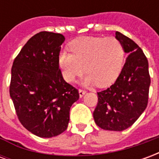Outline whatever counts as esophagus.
<instances>
[{"label":"esophagus","mask_w":159,"mask_h":159,"mask_svg":"<svg viewBox=\"0 0 159 159\" xmlns=\"http://www.w3.org/2000/svg\"><path fill=\"white\" fill-rule=\"evenodd\" d=\"M78 91H79V95H80V97H81V98H82V97H83V95H84V94L86 93V91H85V90H83V89H79Z\"/></svg>","instance_id":"1"}]
</instances>
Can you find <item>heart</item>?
Listing matches in <instances>:
<instances>
[{
    "mask_svg": "<svg viewBox=\"0 0 159 159\" xmlns=\"http://www.w3.org/2000/svg\"><path fill=\"white\" fill-rule=\"evenodd\" d=\"M72 53L59 52V68L64 78L74 82L85 70L88 73L83 83L107 87L119 76L124 61V49L115 37L85 36L72 41L70 44Z\"/></svg>",
    "mask_w": 159,
    "mask_h": 159,
    "instance_id": "1",
    "label": "heart"
}]
</instances>
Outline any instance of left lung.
<instances>
[{"label": "left lung", "instance_id": "8db88e82", "mask_svg": "<svg viewBox=\"0 0 159 159\" xmlns=\"http://www.w3.org/2000/svg\"><path fill=\"white\" fill-rule=\"evenodd\" d=\"M116 38L129 55L114 84L97 93L98 104L93 115L95 123L101 129L123 131L146 110L151 78L148 61L142 49L118 31Z\"/></svg>", "mask_w": 159, "mask_h": 159}]
</instances>
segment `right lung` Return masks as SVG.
<instances>
[{
  "label": "right lung",
  "instance_id": "add662e5",
  "mask_svg": "<svg viewBox=\"0 0 159 159\" xmlns=\"http://www.w3.org/2000/svg\"><path fill=\"white\" fill-rule=\"evenodd\" d=\"M65 36L42 31L33 36L13 61L10 96L19 122L36 136L50 138L68 127L70 109L79 99L64 80L58 57Z\"/></svg>",
  "mask_w": 159,
  "mask_h": 159
}]
</instances>
